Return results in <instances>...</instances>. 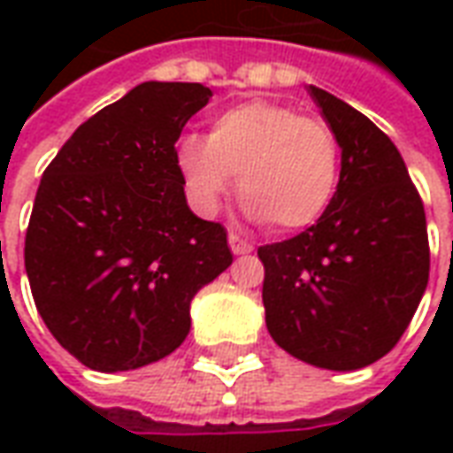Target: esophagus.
<instances>
[{
  "mask_svg": "<svg viewBox=\"0 0 453 453\" xmlns=\"http://www.w3.org/2000/svg\"><path fill=\"white\" fill-rule=\"evenodd\" d=\"M227 242H230V250H233V255H250V252H252V245H250L247 240H242L240 235H235V233H230Z\"/></svg>",
  "mask_w": 453,
  "mask_h": 453,
  "instance_id": "obj_1",
  "label": "esophagus"
}]
</instances>
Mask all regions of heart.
Returning <instances> with one entry per match:
<instances>
[{
	"instance_id": "b5f03b06",
	"label": "heart",
	"mask_w": 453,
	"mask_h": 453,
	"mask_svg": "<svg viewBox=\"0 0 453 453\" xmlns=\"http://www.w3.org/2000/svg\"><path fill=\"white\" fill-rule=\"evenodd\" d=\"M177 167L201 213H216L237 177L250 216L294 233L318 223L333 203L340 148L325 120L255 99L216 113L206 138H181Z\"/></svg>"
}]
</instances>
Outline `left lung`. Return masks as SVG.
Returning <instances> with one entry per match:
<instances>
[{
  "label": "left lung",
  "mask_w": 453,
  "mask_h": 453,
  "mask_svg": "<svg viewBox=\"0 0 453 453\" xmlns=\"http://www.w3.org/2000/svg\"><path fill=\"white\" fill-rule=\"evenodd\" d=\"M308 92L342 150L340 181L315 226L257 250L266 330L305 364L364 369L398 344L427 288L425 206L379 126L325 89Z\"/></svg>",
  "instance_id": "left-lung-1"
}]
</instances>
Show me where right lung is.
<instances>
[{
	"mask_svg": "<svg viewBox=\"0 0 453 453\" xmlns=\"http://www.w3.org/2000/svg\"><path fill=\"white\" fill-rule=\"evenodd\" d=\"M211 96L196 82L138 84L43 172L26 274L48 330L89 369L165 359L187 340L194 296L233 265L226 227L188 208L174 150Z\"/></svg>",
	"mask_w": 453,
	"mask_h": 453,
	"instance_id": "1",
	"label": "right lung"
}]
</instances>
